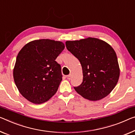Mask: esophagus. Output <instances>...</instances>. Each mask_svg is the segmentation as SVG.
I'll list each match as a JSON object with an SVG mask.
<instances>
[{
  "label": "esophagus",
  "instance_id": "1",
  "mask_svg": "<svg viewBox=\"0 0 135 135\" xmlns=\"http://www.w3.org/2000/svg\"><path fill=\"white\" fill-rule=\"evenodd\" d=\"M67 78H68V80H70V79H71V78H72V74H69V75H68Z\"/></svg>",
  "mask_w": 135,
  "mask_h": 135
}]
</instances>
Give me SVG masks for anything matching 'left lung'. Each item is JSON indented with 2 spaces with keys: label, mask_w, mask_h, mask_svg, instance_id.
<instances>
[{
  "label": "left lung",
  "mask_w": 135,
  "mask_h": 135,
  "mask_svg": "<svg viewBox=\"0 0 135 135\" xmlns=\"http://www.w3.org/2000/svg\"><path fill=\"white\" fill-rule=\"evenodd\" d=\"M66 48L79 60L83 82L74 88L78 94L90 101L105 98L115 88L120 69L113 47L100 39L88 37L66 41Z\"/></svg>",
  "instance_id": "left-lung-1"
}]
</instances>
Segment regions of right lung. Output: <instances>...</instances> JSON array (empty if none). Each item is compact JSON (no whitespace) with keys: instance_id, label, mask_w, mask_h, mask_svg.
<instances>
[{"instance_id":"1","label":"right lung","mask_w":135,"mask_h":135,"mask_svg":"<svg viewBox=\"0 0 135 135\" xmlns=\"http://www.w3.org/2000/svg\"><path fill=\"white\" fill-rule=\"evenodd\" d=\"M65 47L60 41L40 39L28 43L19 51L13 78L20 94L27 100L40 104L57 92L62 75L55 59Z\"/></svg>"}]
</instances>
